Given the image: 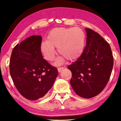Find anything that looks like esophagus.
<instances>
[{
	"label": "esophagus",
	"mask_w": 121,
	"mask_h": 121,
	"mask_svg": "<svg viewBox=\"0 0 121 121\" xmlns=\"http://www.w3.org/2000/svg\"><path fill=\"white\" fill-rule=\"evenodd\" d=\"M65 68V67H59V68H58V71L59 73L61 72V70H62L63 69Z\"/></svg>",
	"instance_id": "esophagus-1"
}]
</instances>
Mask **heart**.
<instances>
[{"label":"heart","instance_id":"obj_1","mask_svg":"<svg viewBox=\"0 0 121 121\" xmlns=\"http://www.w3.org/2000/svg\"><path fill=\"white\" fill-rule=\"evenodd\" d=\"M85 39L84 32L79 28H55L49 34L47 41L41 43L40 51L46 60L52 61L56 54L55 48H58L59 53L63 56L57 59L56 64L61 65L65 58L73 61L82 56Z\"/></svg>","mask_w":121,"mask_h":121}]
</instances>
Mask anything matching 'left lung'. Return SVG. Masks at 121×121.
Listing matches in <instances>:
<instances>
[{
	"instance_id": "1",
	"label": "left lung",
	"mask_w": 121,
	"mask_h": 121,
	"mask_svg": "<svg viewBox=\"0 0 121 121\" xmlns=\"http://www.w3.org/2000/svg\"><path fill=\"white\" fill-rule=\"evenodd\" d=\"M86 44L82 56L68 69L71 71L70 84L78 95L91 98L101 92L107 85L113 67L110 45L100 35L89 28Z\"/></svg>"
}]
</instances>
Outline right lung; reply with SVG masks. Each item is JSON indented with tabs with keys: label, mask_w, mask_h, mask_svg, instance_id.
I'll use <instances>...</instances> for the list:
<instances>
[{
	"label": "right lung",
	"mask_w": 121,
	"mask_h": 121,
	"mask_svg": "<svg viewBox=\"0 0 121 121\" xmlns=\"http://www.w3.org/2000/svg\"><path fill=\"white\" fill-rule=\"evenodd\" d=\"M42 36H31L14 47L9 62L10 74L20 93L30 100L43 97L54 84L58 71L43 59Z\"/></svg>",
	"instance_id": "add662e5"
}]
</instances>
